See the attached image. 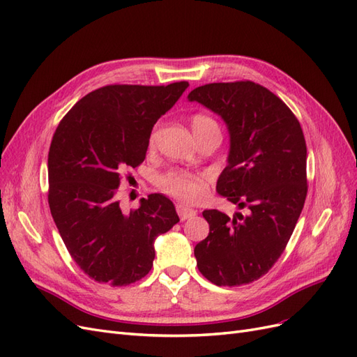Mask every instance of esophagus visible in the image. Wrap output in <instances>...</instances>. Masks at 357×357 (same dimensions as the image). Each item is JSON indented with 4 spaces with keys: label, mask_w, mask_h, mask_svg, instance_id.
Here are the masks:
<instances>
[{
    "label": "esophagus",
    "mask_w": 357,
    "mask_h": 357,
    "mask_svg": "<svg viewBox=\"0 0 357 357\" xmlns=\"http://www.w3.org/2000/svg\"><path fill=\"white\" fill-rule=\"evenodd\" d=\"M176 210H177V214H178V218H180L181 222H183V220L193 219V218H195V215H197V211H195V210L190 208V207H186V205H183V204H177Z\"/></svg>",
    "instance_id": "obj_1"
}]
</instances>
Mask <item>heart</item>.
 Returning a JSON list of instances; mask_svg holds the SVG:
<instances>
[{"label": "heart", "instance_id": "1", "mask_svg": "<svg viewBox=\"0 0 357 357\" xmlns=\"http://www.w3.org/2000/svg\"><path fill=\"white\" fill-rule=\"evenodd\" d=\"M190 126L195 137L208 131H219L218 122L213 117L201 113L190 117ZM153 143L155 135L152 134L149 138V144L153 146ZM156 185L168 195L185 202H197L205 193L204 177L181 169H168L165 172H160L156 177Z\"/></svg>", "mask_w": 357, "mask_h": 357}]
</instances>
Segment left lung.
<instances>
[{
	"instance_id": "8db88e82",
	"label": "left lung",
	"mask_w": 357,
	"mask_h": 357,
	"mask_svg": "<svg viewBox=\"0 0 357 357\" xmlns=\"http://www.w3.org/2000/svg\"><path fill=\"white\" fill-rule=\"evenodd\" d=\"M222 116L231 134L219 195L245 208L236 218L205 210L208 236L195 247L199 273L218 286H241L274 266L307 198V144L289 107L250 80L208 83L189 93Z\"/></svg>"
}]
</instances>
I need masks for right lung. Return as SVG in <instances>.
<instances>
[{"label":"right lung","mask_w":357,"mask_h":357,"mask_svg":"<svg viewBox=\"0 0 357 357\" xmlns=\"http://www.w3.org/2000/svg\"><path fill=\"white\" fill-rule=\"evenodd\" d=\"M188 86H102L83 96L53 134L50 213L73 261L95 282L126 286L147 275L155 238L178 222L174 204L159 193L122 213L117 188L143 164L153 125Z\"/></svg>","instance_id":"1"}]
</instances>
